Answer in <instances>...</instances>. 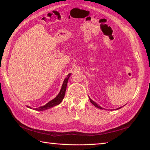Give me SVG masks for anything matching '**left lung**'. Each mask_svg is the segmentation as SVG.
<instances>
[{
  "instance_id": "1",
  "label": "left lung",
  "mask_w": 150,
  "mask_h": 150,
  "mask_svg": "<svg viewBox=\"0 0 150 150\" xmlns=\"http://www.w3.org/2000/svg\"><path fill=\"white\" fill-rule=\"evenodd\" d=\"M89 100H90V101H91V103H92L93 104V105H94V106H96V107H97V108H100V109H103V108L102 107H101V106H100L99 105H98V104H96L95 102H94V101L93 100H91V98H89ZM121 107H120V108H118V109H119V108H120Z\"/></svg>"
}]
</instances>
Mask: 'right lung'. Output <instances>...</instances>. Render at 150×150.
Wrapping results in <instances>:
<instances>
[{
  "instance_id": "right-lung-1",
  "label": "right lung",
  "mask_w": 150,
  "mask_h": 150,
  "mask_svg": "<svg viewBox=\"0 0 150 150\" xmlns=\"http://www.w3.org/2000/svg\"><path fill=\"white\" fill-rule=\"evenodd\" d=\"M70 73L69 74H68L67 77L65 79L64 81H63V83L62 85V88H61V91L58 94V95L55 97L54 99L50 100L49 103H47L46 105H44V106H40L39 108H35V110H47V109H49L50 108L53 107V106H55L57 105H59V104L61 103L62 102V100L63 99V98H64V96H65V91H66V87H67V82H68V79H69V78L70 77ZM30 108H31L30 107H28Z\"/></svg>"
}]
</instances>
